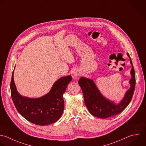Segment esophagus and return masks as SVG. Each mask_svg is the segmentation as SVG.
I'll use <instances>...</instances> for the list:
<instances>
[{
  "mask_svg": "<svg viewBox=\"0 0 146 146\" xmlns=\"http://www.w3.org/2000/svg\"><path fill=\"white\" fill-rule=\"evenodd\" d=\"M79 76H80V72L78 70H75L73 72V76L74 78L78 77Z\"/></svg>",
  "mask_w": 146,
  "mask_h": 146,
  "instance_id": "obj_1",
  "label": "esophagus"
}]
</instances>
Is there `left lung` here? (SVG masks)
<instances>
[{"label": "left lung", "mask_w": 146, "mask_h": 146, "mask_svg": "<svg viewBox=\"0 0 146 146\" xmlns=\"http://www.w3.org/2000/svg\"><path fill=\"white\" fill-rule=\"evenodd\" d=\"M127 54L132 65L130 72L131 78L129 81L130 88L120 103L116 104L105 98L93 80L84 77H81L79 79L78 84L83 93L85 106L93 116L102 119L111 117L121 112L131 102L135 88V73L131 58L128 53Z\"/></svg>", "instance_id": "obj_1"}]
</instances>
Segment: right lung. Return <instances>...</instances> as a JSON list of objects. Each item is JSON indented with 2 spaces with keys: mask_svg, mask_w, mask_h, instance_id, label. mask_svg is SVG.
<instances>
[{
  "mask_svg": "<svg viewBox=\"0 0 146 146\" xmlns=\"http://www.w3.org/2000/svg\"><path fill=\"white\" fill-rule=\"evenodd\" d=\"M72 80L71 76L62 77L54 82L46 94L38 98H29L21 96L17 91L13 71L10 85L13 103L18 112L29 121L38 125L54 123L63 113V94Z\"/></svg>",
  "mask_w": 146,
  "mask_h": 146,
  "instance_id": "1",
  "label": "right lung"
}]
</instances>
